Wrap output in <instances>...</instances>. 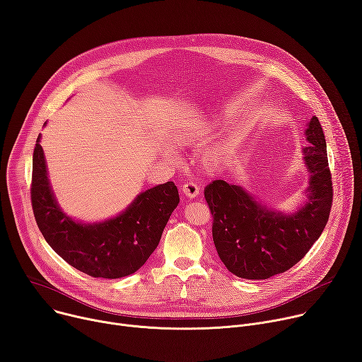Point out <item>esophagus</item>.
<instances>
[{
	"instance_id": "34e87169",
	"label": "esophagus",
	"mask_w": 362,
	"mask_h": 362,
	"mask_svg": "<svg viewBox=\"0 0 362 362\" xmlns=\"http://www.w3.org/2000/svg\"><path fill=\"white\" fill-rule=\"evenodd\" d=\"M182 192H184L185 197L194 199V197H197L199 194H200V187L196 182H191L189 181V182H185L182 185Z\"/></svg>"
}]
</instances>
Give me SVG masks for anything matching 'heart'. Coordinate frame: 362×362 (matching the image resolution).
<instances>
[{
	"instance_id": "obj_1",
	"label": "heart",
	"mask_w": 362,
	"mask_h": 362,
	"mask_svg": "<svg viewBox=\"0 0 362 362\" xmlns=\"http://www.w3.org/2000/svg\"><path fill=\"white\" fill-rule=\"evenodd\" d=\"M218 127L217 122L211 123H182L178 126V129L174 132L173 137L177 145L180 146H189V145H196L203 142L204 139H207L216 129ZM170 155H174V151H168ZM225 158V152L221 149H211L209 151L203 162L206 165V168L209 171H214L218 168V165L221 163Z\"/></svg>"
}]
</instances>
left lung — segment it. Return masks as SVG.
Here are the masks:
<instances>
[{"mask_svg":"<svg viewBox=\"0 0 362 362\" xmlns=\"http://www.w3.org/2000/svg\"><path fill=\"white\" fill-rule=\"evenodd\" d=\"M303 149L310 173L308 202L284 214L258 203L242 187L216 180L204 189L213 216V242L226 268L246 280H267L296 265L322 235L332 209L333 188L326 141L313 116Z\"/></svg>","mask_w":362,"mask_h":362,"instance_id":"left-lung-1","label":"left lung"}]
</instances>
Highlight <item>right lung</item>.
<instances>
[{
  "label": "right lung",
  "instance_id": "obj_1",
  "mask_svg": "<svg viewBox=\"0 0 362 362\" xmlns=\"http://www.w3.org/2000/svg\"><path fill=\"white\" fill-rule=\"evenodd\" d=\"M30 197L36 223L53 251L95 278H122L141 268L156 249L180 203L177 185L168 181L139 194L113 218L91 225L75 221L53 196L40 136L33 152Z\"/></svg>",
  "mask_w": 362,
  "mask_h": 362
}]
</instances>
